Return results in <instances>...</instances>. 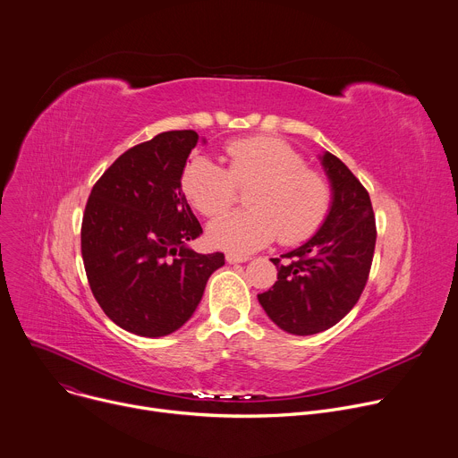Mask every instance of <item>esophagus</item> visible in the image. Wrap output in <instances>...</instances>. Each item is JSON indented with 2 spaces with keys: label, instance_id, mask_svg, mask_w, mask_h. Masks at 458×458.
Segmentation results:
<instances>
[{
  "label": "esophagus",
  "instance_id": "esophagus-1",
  "mask_svg": "<svg viewBox=\"0 0 458 458\" xmlns=\"http://www.w3.org/2000/svg\"><path fill=\"white\" fill-rule=\"evenodd\" d=\"M226 261L228 263H244L248 261L246 256H237V254H226Z\"/></svg>",
  "mask_w": 458,
  "mask_h": 458
}]
</instances>
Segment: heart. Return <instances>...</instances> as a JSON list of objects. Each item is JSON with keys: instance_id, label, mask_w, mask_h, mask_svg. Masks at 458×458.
Listing matches in <instances>:
<instances>
[{"instance_id": "obj_1", "label": "heart", "mask_w": 458, "mask_h": 458, "mask_svg": "<svg viewBox=\"0 0 458 458\" xmlns=\"http://www.w3.org/2000/svg\"><path fill=\"white\" fill-rule=\"evenodd\" d=\"M228 170L197 155L182 172V190L206 217L225 214L235 200V186L246 191L248 210L214 221L208 239L230 254H250L272 242L294 244L309 239L323 223L330 190L303 157L281 139L246 137L226 144Z\"/></svg>"}]
</instances>
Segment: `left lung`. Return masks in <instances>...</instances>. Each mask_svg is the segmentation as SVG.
I'll return each mask as SVG.
<instances>
[{
	"instance_id": "1",
	"label": "left lung",
	"mask_w": 458,
	"mask_h": 458,
	"mask_svg": "<svg viewBox=\"0 0 458 458\" xmlns=\"http://www.w3.org/2000/svg\"><path fill=\"white\" fill-rule=\"evenodd\" d=\"M321 165L332 202L319 230L281 258L277 281L258 300L268 318L296 336L318 335L336 325L358 303L377 244V223L367 190L347 165L325 151Z\"/></svg>"
}]
</instances>
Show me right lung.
Instances as JSON below:
<instances>
[{"mask_svg":"<svg viewBox=\"0 0 458 458\" xmlns=\"http://www.w3.org/2000/svg\"><path fill=\"white\" fill-rule=\"evenodd\" d=\"M193 130L164 131L122 153L97 181L81 221V258L106 316L144 338L168 336L195 312L225 254H197L202 228L182 193Z\"/></svg>","mask_w":458,"mask_h":458,"instance_id":"right-lung-1","label":"right lung"}]
</instances>
